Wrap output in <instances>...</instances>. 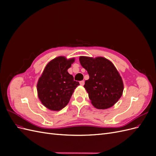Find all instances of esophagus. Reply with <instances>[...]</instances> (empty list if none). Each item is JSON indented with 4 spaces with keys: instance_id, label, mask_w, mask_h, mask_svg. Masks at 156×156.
<instances>
[{
    "instance_id": "34e87169",
    "label": "esophagus",
    "mask_w": 156,
    "mask_h": 156,
    "mask_svg": "<svg viewBox=\"0 0 156 156\" xmlns=\"http://www.w3.org/2000/svg\"><path fill=\"white\" fill-rule=\"evenodd\" d=\"M79 83H80V84H81V85L83 86L84 84V81H81L79 82Z\"/></svg>"
}]
</instances>
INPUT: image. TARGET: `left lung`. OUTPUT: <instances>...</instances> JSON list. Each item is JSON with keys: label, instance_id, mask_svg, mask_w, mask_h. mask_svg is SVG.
<instances>
[{"label": "left lung", "instance_id": "left-lung-1", "mask_svg": "<svg viewBox=\"0 0 156 156\" xmlns=\"http://www.w3.org/2000/svg\"><path fill=\"white\" fill-rule=\"evenodd\" d=\"M79 61L89 75L84 87L92 105L99 109L114 105L124 90L122 79L115 66L103 57L80 56Z\"/></svg>", "mask_w": 156, "mask_h": 156}]
</instances>
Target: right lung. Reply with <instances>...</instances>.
<instances>
[{
	"instance_id": "add662e5",
	"label": "right lung",
	"mask_w": 156,
	"mask_h": 156,
	"mask_svg": "<svg viewBox=\"0 0 156 156\" xmlns=\"http://www.w3.org/2000/svg\"><path fill=\"white\" fill-rule=\"evenodd\" d=\"M74 58L67 60L59 56L46 66L37 84L38 97L43 105L50 110L60 111L67 105L79 83L74 81L68 69Z\"/></svg>"
}]
</instances>
